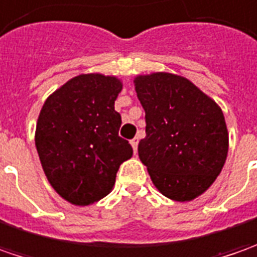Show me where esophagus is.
Listing matches in <instances>:
<instances>
[{
    "label": "esophagus",
    "instance_id": "1",
    "mask_svg": "<svg viewBox=\"0 0 257 257\" xmlns=\"http://www.w3.org/2000/svg\"><path fill=\"white\" fill-rule=\"evenodd\" d=\"M130 144H132V147H133L134 153H137V146H139V139H137V137H134L133 140L130 142Z\"/></svg>",
    "mask_w": 257,
    "mask_h": 257
}]
</instances>
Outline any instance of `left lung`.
<instances>
[{
	"instance_id": "8db88e82",
	"label": "left lung",
	"mask_w": 257,
	"mask_h": 257,
	"mask_svg": "<svg viewBox=\"0 0 257 257\" xmlns=\"http://www.w3.org/2000/svg\"><path fill=\"white\" fill-rule=\"evenodd\" d=\"M134 85L146 111L139 157L156 189L176 202L199 197L217 179L227 157L222 108L182 75H137Z\"/></svg>"
}]
</instances>
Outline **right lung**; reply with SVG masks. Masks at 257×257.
<instances>
[{
    "mask_svg": "<svg viewBox=\"0 0 257 257\" xmlns=\"http://www.w3.org/2000/svg\"><path fill=\"white\" fill-rule=\"evenodd\" d=\"M120 78L80 74L51 94L40 111L35 147L55 192L75 206H90L113 190L120 164L133 156L118 136L114 101Z\"/></svg>",
    "mask_w": 257,
    "mask_h": 257,
    "instance_id": "add662e5",
    "label": "right lung"
}]
</instances>
